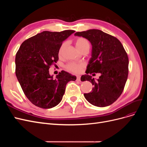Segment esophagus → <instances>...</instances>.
<instances>
[{
    "label": "esophagus",
    "instance_id": "obj_1",
    "mask_svg": "<svg viewBox=\"0 0 147 147\" xmlns=\"http://www.w3.org/2000/svg\"><path fill=\"white\" fill-rule=\"evenodd\" d=\"M77 80L80 81V75H77Z\"/></svg>",
    "mask_w": 147,
    "mask_h": 147
}]
</instances>
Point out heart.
Listing matches in <instances>:
<instances>
[{
  "mask_svg": "<svg viewBox=\"0 0 147 147\" xmlns=\"http://www.w3.org/2000/svg\"><path fill=\"white\" fill-rule=\"evenodd\" d=\"M75 45L78 50L82 51L83 49L86 48H90V44H89L88 41L85 38L83 37H78L75 41ZM65 47V43H63L61 45L59 50V55L61 56L63 53L64 48ZM84 64L83 63H79V62H71L69 64H67L66 69L70 72L74 73H79L81 72L82 69L84 67Z\"/></svg>",
  "mask_w": 147,
  "mask_h": 147,
  "instance_id": "obj_1",
  "label": "heart"
}]
</instances>
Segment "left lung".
<instances>
[{
  "instance_id": "left-lung-1",
  "label": "left lung",
  "mask_w": 147,
  "mask_h": 147,
  "mask_svg": "<svg viewBox=\"0 0 147 147\" xmlns=\"http://www.w3.org/2000/svg\"><path fill=\"white\" fill-rule=\"evenodd\" d=\"M75 35L86 38L92 47L86 74L82 75L81 80L90 82L94 88L90 92L84 93V96L93 105L109 106L118 99L124 90L129 72L127 53L117 38L100 30L77 32ZM94 72L101 74L97 81L88 75Z\"/></svg>"
}]
</instances>
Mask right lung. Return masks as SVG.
Wrapping results in <instances>:
<instances>
[{
	"label": "right lung",
	"mask_w": 147,
	"mask_h": 147,
	"mask_svg": "<svg viewBox=\"0 0 147 147\" xmlns=\"http://www.w3.org/2000/svg\"><path fill=\"white\" fill-rule=\"evenodd\" d=\"M75 32L43 31L26 40L15 57V74L27 98L35 106L51 109L59 104L66 84L76 77L62 70L53 78L50 67L59 59L58 53L63 41Z\"/></svg>",
	"instance_id": "obj_1"
}]
</instances>
